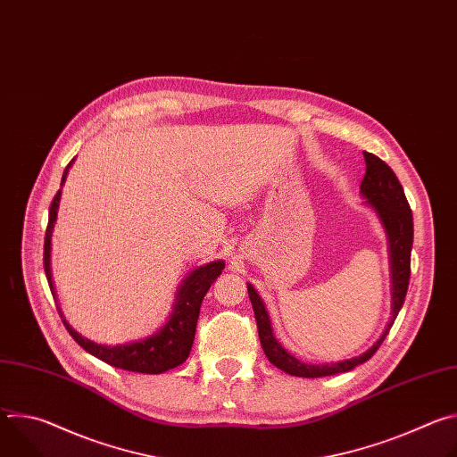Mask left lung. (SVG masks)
Segmentation results:
<instances>
[{
    "instance_id": "left-lung-1",
    "label": "left lung",
    "mask_w": 457,
    "mask_h": 457,
    "mask_svg": "<svg viewBox=\"0 0 457 457\" xmlns=\"http://www.w3.org/2000/svg\"><path fill=\"white\" fill-rule=\"evenodd\" d=\"M365 157V177L360 184V193L367 199V204L374 208L378 213L386 238H388V254H390V278H393V318H390V323L386 325L385 333L381 338L363 354L344 360L338 363H325V365H311L296 360L291 356L273 337L271 329V320L270 314L264 307V302L260 300L256 295L254 287L247 284V293L249 300L254 311V320H256V328H258V337L260 344H262V349L268 356V360L278 367L280 370L298 376V378H321V376H333L338 372H347L358 367L360 363L367 361L372 358V354L379 349L383 340L386 338L390 328L405 302V295L409 289V280H411V251H412V238H414V224H412V212L407 203L405 191L395 175V171L390 170L388 164H385L379 157L363 152Z\"/></svg>"
}]
</instances>
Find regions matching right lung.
Masks as SVG:
<instances>
[{
	"label": "right lung",
	"instance_id": "obj_1",
	"mask_svg": "<svg viewBox=\"0 0 457 457\" xmlns=\"http://www.w3.org/2000/svg\"><path fill=\"white\" fill-rule=\"evenodd\" d=\"M74 159L67 166L62 173L61 184L67 179L69 168L72 166ZM59 199H61V189L55 193V197L50 204L48 210V226L45 233V251H43V266L46 273V280L50 286L52 295L54 293V284H52V273H50V238L54 231V224L57 219V208H59ZM224 260H215V262H210L206 266H201L197 270H193L182 286L179 287L177 300L173 305V311L168 318V321L162 325V328L139 342H129V344H120V345H101L94 344L88 338H83L79 333H76L67 320H61L64 323V328L71 333V337L92 356L103 360L108 365H113L117 369L124 370H132V372H143V374H161L166 372L180 363L186 361L189 356L193 338H195V328H197V320L201 312V303L212 284L219 278V275L224 270ZM61 312V311H59Z\"/></svg>",
	"mask_w": 457,
	"mask_h": 457
}]
</instances>
